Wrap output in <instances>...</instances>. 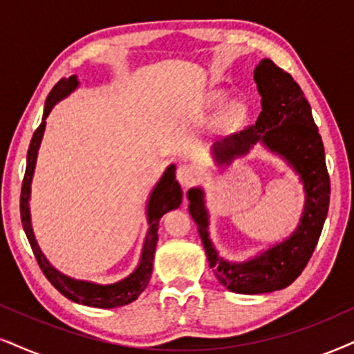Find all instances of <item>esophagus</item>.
<instances>
[{"instance_id": "1", "label": "esophagus", "mask_w": 354, "mask_h": 354, "mask_svg": "<svg viewBox=\"0 0 354 354\" xmlns=\"http://www.w3.org/2000/svg\"><path fill=\"white\" fill-rule=\"evenodd\" d=\"M198 176H199V169L192 167V165H181L176 171V178L183 187H189L191 185H194V181L198 180Z\"/></svg>"}]
</instances>
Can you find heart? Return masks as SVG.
<instances>
[{"instance_id": "b5f03b06", "label": "heart", "mask_w": 354, "mask_h": 354, "mask_svg": "<svg viewBox=\"0 0 354 354\" xmlns=\"http://www.w3.org/2000/svg\"><path fill=\"white\" fill-rule=\"evenodd\" d=\"M209 101L212 106H221L225 101V93H214V95H210ZM227 115H229L230 120H243L247 118V106L240 101L232 102L229 111H227Z\"/></svg>"}]
</instances>
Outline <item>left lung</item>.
Here are the masks:
<instances>
[{"mask_svg": "<svg viewBox=\"0 0 354 354\" xmlns=\"http://www.w3.org/2000/svg\"><path fill=\"white\" fill-rule=\"evenodd\" d=\"M254 83L261 95V113L245 131L223 138L214 147L218 163H230L261 142L288 160L301 176L306 189V207L297 230L245 263H230L218 257L207 234V210L199 187L187 191L189 214L198 225L209 266L218 283L232 292L265 294L288 288L307 266L320 239L330 203V176L319 129L299 84L288 71L265 58L254 68Z\"/></svg>", "mask_w": 354, "mask_h": 354, "instance_id": "1", "label": "left lung"}]
</instances>
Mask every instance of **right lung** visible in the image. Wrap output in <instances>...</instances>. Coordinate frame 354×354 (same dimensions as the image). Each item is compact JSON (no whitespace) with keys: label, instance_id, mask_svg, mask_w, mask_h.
I'll return each instance as SVG.
<instances>
[{"label":"right lung","instance_id":"1","mask_svg":"<svg viewBox=\"0 0 354 354\" xmlns=\"http://www.w3.org/2000/svg\"><path fill=\"white\" fill-rule=\"evenodd\" d=\"M78 86L77 75H71L70 78H62L55 86L52 88V91L48 93L47 101H46V109H44V118L42 122L37 129H35L32 140H30L29 150H28V165H26V173L24 180H22L21 187V221L22 227H24L26 235L32 248L34 257L37 259L40 270L50 284L55 288L58 292H62L66 299L70 301L83 304V306L89 307H97V308H113L120 307L125 304H131L132 301L140 296L144 292V289L149 284L150 276H151V268H153V257H155V248L156 241H158V223L160 218L163 217V214H167L168 210L180 207L183 192L181 187L176 181V167L171 165L168 167L167 171L162 176V180L158 181V185L151 192L149 205H147V217H149V234H147L145 243H144V252H142L140 265L137 266V270L132 272L131 276L125 277V279L119 281L115 284H93L86 283V281H77L66 277L62 272H58L55 268L50 266V263L47 261V258L44 257V253L40 252L37 241L34 239L32 227H30V216H29V196H30V181H32V174L35 168V160H37V151L40 147V140H42L44 131H46V118L50 114L52 107L55 106V102L64 100L65 96H68L75 88Z\"/></svg>","mask_w":354,"mask_h":354}]
</instances>
